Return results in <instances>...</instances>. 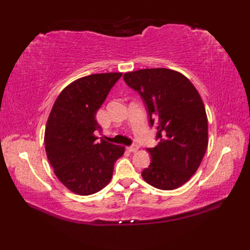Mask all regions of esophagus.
<instances>
[{
  "instance_id": "esophagus-1",
  "label": "esophagus",
  "mask_w": 250,
  "mask_h": 250,
  "mask_svg": "<svg viewBox=\"0 0 250 250\" xmlns=\"http://www.w3.org/2000/svg\"><path fill=\"white\" fill-rule=\"evenodd\" d=\"M139 148H140L139 145H137V144H133V145H131V146H129V147H126V149H128L130 152H135V151L139 150Z\"/></svg>"
}]
</instances>
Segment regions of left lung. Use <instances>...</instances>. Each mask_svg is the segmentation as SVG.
<instances>
[{"label":"left lung","instance_id":"left-lung-1","mask_svg":"<svg viewBox=\"0 0 250 250\" xmlns=\"http://www.w3.org/2000/svg\"><path fill=\"white\" fill-rule=\"evenodd\" d=\"M124 79L141 95L150 126L157 129L159 144L147 148L151 161L143 178L161 190L180 187L200 167L208 144L206 111L198 90L183 74L163 67L125 73Z\"/></svg>","mask_w":250,"mask_h":250}]
</instances>
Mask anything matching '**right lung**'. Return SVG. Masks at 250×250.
Wrapping results in <instances>:
<instances>
[{"instance_id":"1","label":"right lung","mask_w":250,"mask_h":250,"mask_svg":"<svg viewBox=\"0 0 250 250\" xmlns=\"http://www.w3.org/2000/svg\"><path fill=\"white\" fill-rule=\"evenodd\" d=\"M121 73L92 74L62 90L52 106L45 130L47 158L58 179L74 193L98 192L113 176L125 147L97 141L101 128L95 115Z\"/></svg>"}]
</instances>
